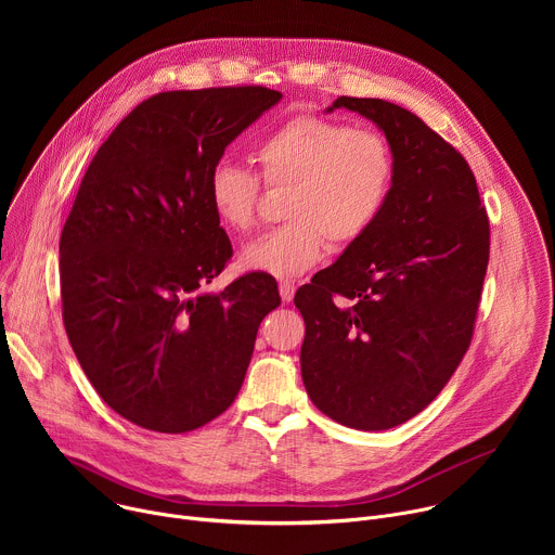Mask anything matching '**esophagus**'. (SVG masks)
Masks as SVG:
<instances>
[{
  "label": "esophagus",
  "mask_w": 555,
  "mask_h": 555,
  "mask_svg": "<svg viewBox=\"0 0 555 555\" xmlns=\"http://www.w3.org/2000/svg\"><path fill=\"white\" fill-rule=\"evenodd\" d=\"M279 292H281V298H283V302H289V300L294 298V292H296V283H294V281H289V279H285V281H281V283H279Z\"/></svg>",
  "instance_id": "34e87169"
}]
</instances>
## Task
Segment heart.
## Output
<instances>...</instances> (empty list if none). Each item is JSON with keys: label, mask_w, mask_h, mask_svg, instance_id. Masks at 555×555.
Masks as SVG:
<instances>
[{"label": "heart", "mask_w": 555, "mask_h": 555, "mask_svg": "<svg viewBox=\"0 0 555 555\" xmlns=\"http://www.w3.org/2000/svg\"><path fill=\"white\" fill-rule=\"evenodd\" d=\"M255 171L219 163L208 176V202L217 219L236 232L257 223L266 182L287 189V223L266 232L244 250V266L274 276H294L319 263L327 240L347 248L377 223L395 184V153L377 129L351 127L321 116H294L263 135Z\"/></svg>", "instance_id": "b5f03b06"}]
</instances>
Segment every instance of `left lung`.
<instances>
[{"mask_svg":"<svg viewBox=\"0 0 555 555\" xmlns=\"http://www.w3.org/2000/svg\"><path fill=\"white\" fill-rule=\"evenodd\" d=\"M395 153L377 223L298 287L300 371L315 409L356 430L422 413L463 360L490 261V221L465 157L413 112L340 96Z\"/></svg>","mask_w":555,"mask_h":555,"instance_id":"obj_1","label":"left lung"}]
</instances>
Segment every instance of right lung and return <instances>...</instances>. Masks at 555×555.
Segmentation results:
<instances>
[{
  "instance_id": "1",
  "label": "right lung",
  "mask_w": 555,
  "mask_h": 555,
  "mask_svg": "<svg viewBox=\"0 0 555 555\" xmlns=\"http://www.w3.org/2000/svg\"><path fill=\"white\" fill-rule=\"evenodd\" d=\"M281 96L263 86L155 94L78 186L59 244L63 325L103 402L140 428L178 435L219 417L281 305L268 272L202 292L232 257L208 176Z\"/></svg>"
}]
</instances>
